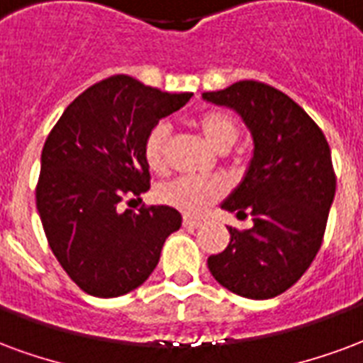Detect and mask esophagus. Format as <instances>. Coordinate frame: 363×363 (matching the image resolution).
<instances>
[{
	"instance_id": "esophagus-1",
	"label": "esophagus",
	"mask_w": 363,
	"mask_h": 363,
	"mask_svg": "<svg viewBox=\"0 0 363 363\" xmlns=\"http://www.w3.org/2000/svg\"><path fill=\"white\" fill-rule=\"evenodd\" d=\"M182 225H184L186 229H198V227L202 225V221H200V219H192V217H184V219H182Z\"/></svg>"
}]
</instances>
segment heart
Here are the masks:
<instances>
[{"instance_id": "1", "label": "heart", "mask_w": 363, "mask_h": 363, "mask_svg": "<svg viewBox=\"0 0 363 363\" xmlns=\"http://www.w3.org/2000/svg\"><path fill=\"white\" fill-rule=\"evenodd\" d=\"M198 128L202 130L203 138L209 142L219 152L229 150L238 138V125L236 121L225 111H208L200 115ZM169 136L171 128L167 123H155L150 128L144 138V160L147 167L154 171H161L165 165V155H167ZM225 192L221 181L217 179H194V177H179L167 182H161L155 196L161 203L169 208L179 209L186 216H198L209 203L219 200Z\"/></svg>"}]
</instances>
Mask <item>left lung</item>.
I'll list each match as a JSON object with an SVG mask.
<instances>
[{
  "mask_svg": "<svg viewBox=\"0 0 363 363\" xmlns=\"http://www.w3.org/2000/svg\"><path fill=\"white\" fill-rule=\"evenodd\" d=\"M202 98L235 109L254 140L242 182L221 203L236 217L252 216L254 227H229V246L209 256L208 267L238 296H279L321 248L337 189L329 144L294 99L264 82L240 80Z\"/></svg>",
  "mask_w": 363,
  "mask_h": 363,
  "instance_id": "left-lung-1",
  "label": "left lung"
}]
</instances>
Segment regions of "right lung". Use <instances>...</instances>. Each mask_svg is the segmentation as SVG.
I'll return each mask as SVG.
<instances>
[{
	"label": "right lung",
	"instance_id": "1",
	"mask_svg": "<svg viewBox=\"0 0 363 363\" xmlns=\"http://www.w3.org/2000/svg\"><path fill=\"white\" fill-rule=\"evenodd\" d=\"M190 98L115 74L80 94L45 138L36 208L53 256L88 294L138 289L181 229L169 206L121 211L119 203L150 190L144 138Z\"/></svg>",
	"mask_w": 363,
	"mask_h": 363
}]
</instances>
